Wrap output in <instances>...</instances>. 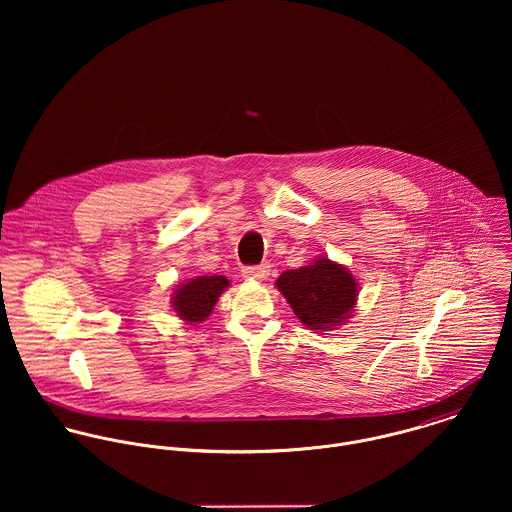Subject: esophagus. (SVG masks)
<instances>
[{
	"mask_svg": "<svg viewBox=\"0 0 512 512\" xmlns=\"http://www.w3.org/2000/svg\"><path fill=\"white\" fill-rule=\"evenodd\" d=\"M242 276L246 280H266L270 276V264H260V266H246L242 270Z\"/></svg>",
	"mask_w": 512,
	"mask_h": 512,
	"instance_id": "esophagus-1",
	"label": "esophagus"
}]
</instances>
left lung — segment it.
Returning <instances> with one entry per match:
<instances>
[{
  "mask_svg": "<svg viewBox=\"0 0 512 512\" xmlns=\"http://www.w3.org/2000/svg\"><path fill=\"white\" fill-rule=\"evenodd\" d=\"M297 319L315 331H331L343 325L359 295L355 276L341 264L319 256L311 266L288 270L276 280Z\"/></svg>",
  "mask_w": 512,
  "mask_h": 512,
  "instance_id": "1",
  "label": "left lung"
}]
</instances>
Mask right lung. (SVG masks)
I'll return each instance as SVG.
<instances>
[{
	"mask_svg": "<svg viewBox=\"0 0 512 512\" xmlns=\"http://www.w3.org/2000/svg\"><path fill=\"white\" fill-rule=\"evenodd\" d=\"M228 286L230 282L224 276H199L179 284L171 297L177 317L187 323L205 321L213 313L220 293Z\"/></svg>",
	"mask_w": 512,
	"mask_h": 512,
	"instance_id": "1",
	"label": "right lung"
}]
</instances>
